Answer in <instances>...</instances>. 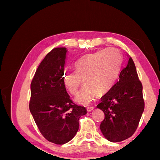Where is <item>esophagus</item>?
<instances>
[{
	"label": "esophagus",
	"mask_w": 160,
	"mask_h": 160,
	"mask_svg": "<svg viewBox=\"0 0 160 160\" xmlns=\"http://www.w3.org/2000/svg\"><path fill=\"white\" fill-rule=\"evenodd\" d=\"M87 110H88V112H91V111H93L94 110V108H89L87 109Z\"/></svg>",
	"instance_id": "esophagus-1"
}]
</instances>
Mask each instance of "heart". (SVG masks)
Listing matches in <instances>:
<instances>
[{
    "mask_svg": "<svg viewBox=\"0 0 160 160\" xmlns=\"http://www.w3.org/2000/svg\"><path fill=\"white\" fill-rule=\"evenodd\" d=\"M121 63L122 55L113 48L87 54L75 64V72H64L62 82L67 91L76 95L83 80L85 86L75 101L79 104L88 105L96 94L103 95L113 88L118 78Z\"/></svg>",
    "mask_w": 160,
    "mask_h": 160,
    "instance_id": "obj_1",
    "label": "heart"
}]
</instances>
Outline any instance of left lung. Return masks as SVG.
Masks as SVG:
<instances>
[{"label":"left lung","instance_id":"left-lung-1","mask_svg":"<svg viewBox=\"0 0 160 160\" xmlns=\"http://www.w3.org/2000/svg\"><path fill=\"white\" fill-rule=\"evenodd\" d=\"M142 89L134 62L129 56L119 80L97 106L105 114L100 129L108 141L122 142L135 132L144 110Z\"/></svg>","mask_w":160,"mask_h":160}]
</instances>
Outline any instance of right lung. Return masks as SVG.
Here are the masks:
<instances>
[{"instance_id": "add662e5", "label": "right lung", "mask_w": 160, "mask_h": 160, "mask_svg": "<svg viewBox=\"0 0 160 160\" xmlns=\"http://www.w3.org/2000/svg\"><path fill=\"white\" fill-rule=\"evenodd\" d=\"M67 50L55 48L43 59L31 84L29 109L40 132L48 141L65 144L79 129V119L87 113L72 103L62 82Z\"/></svg>"}]
</instances>
